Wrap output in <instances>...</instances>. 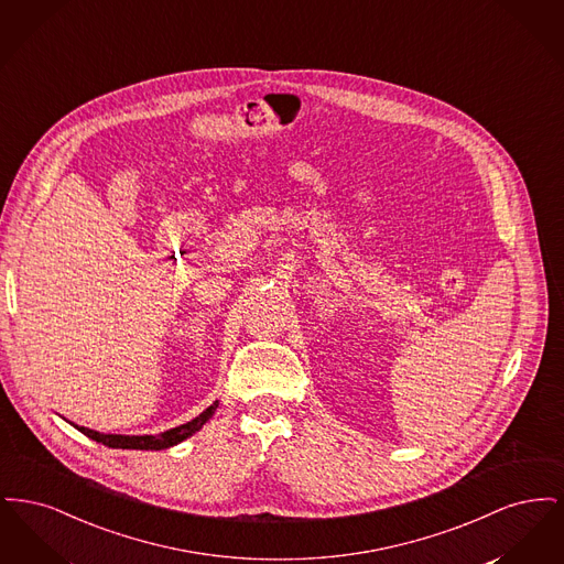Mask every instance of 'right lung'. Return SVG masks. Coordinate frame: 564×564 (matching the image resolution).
<instances>
[{
    "instance_id": "right-lung-1",
    "label": "right lung",
    "mask_w": 564,
    "mask_h": 564,
    "mask_svg": "<svg viewBox=\"0 0 564 564\" xmlns=\"http://www.w3.org/2000/svg\"><path fill=\"white\" fill-rule=\"evenodd\" d=\"M215 408L209 405L203 414H198L196 419H192L186 425H180L175 430L164 431L161 435H111V433H99V431L86 430V427H78L86 437L108 446V448H127V451H162V448H171L180 442H184L192 433L200 430L212 416H214Z\"/></svg>"
}]
</instances>
